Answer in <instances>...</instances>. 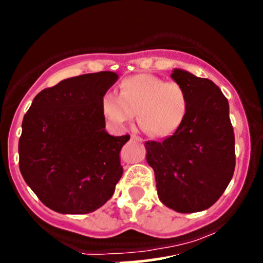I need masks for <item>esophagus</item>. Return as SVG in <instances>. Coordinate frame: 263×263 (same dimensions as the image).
<instances>
[{"label": "esophagus", "instance_id": "esophagus-1", "mask_svg": "<svg viewBox=\"0 0 263 263\" xmlns=\"http://www.w3.org/2000/svg\"><path fill=\"white\" fill-rule=\"evenodd\" d=\"M131 140H135V141H142V139L140 136H136V135H132Z\"/></svg>", "mask_w": 263, "mask_h": 263}]
</instances>
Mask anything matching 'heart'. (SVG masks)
<instances>
[{
    "label": "heart",
    "mask_w": 263,
    "mask_h": 263,
    "mask_svg": "<svg viewBox=\"0 0 263 263\" xmlns=\"http://www.w3.org/2000/svg\"><path fill=\"white\" fill-rule=\"evenodd\" d=\"M187 95L175 81H164L154 74H136L124 78L119 95L105 92L100 106L113 126H126L135 118L142 131L152 137L172 136L183 124L187 114Z\"/></svg>",
    "instance_id": "heart-1"
}]
</instances>
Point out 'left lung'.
<instances>
[{
	"instance_id": "obj_1",
	"label": "left lung",
	"mask_w": 263,
	"mask_h": 263,
	"mask_svg": "<svg viewBox=\"0 0 263 263\" xmlns=\"http://www.w3.org/2000/svg\"><path fill=\"white\" fill-rule=\"evenodd\" d=\"M171 77L185 88L187 114L172 136L145 142L146 160L163 204L180 213L199 212L220 199L235 170L229 103L211 80L181 69Z\"/></svg>"
}]
</instances>
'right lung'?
Segmentation results:
<instances>
[{"mask_svg": "<svg viewBox=\"0 0 263 263\" xmlns=\"http://www.w3.org/2000/svg\"><path fill=\"white\" fill-rule=\"evenodd\" d=\"M113 72L68 78L41 91L24 116L19 168L27 185L50 210L86 215L113 196L122 177V146L129 135L105 131L101 96Z\"/></svg>", "mask_w": 263, "mask_h": 263, "instance_id": "1", "label": "right lung"}]
</instances>
